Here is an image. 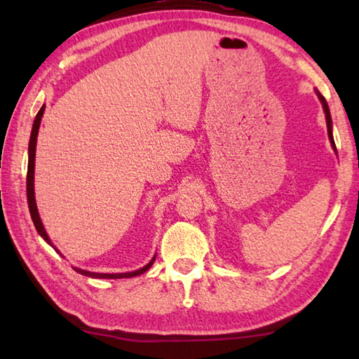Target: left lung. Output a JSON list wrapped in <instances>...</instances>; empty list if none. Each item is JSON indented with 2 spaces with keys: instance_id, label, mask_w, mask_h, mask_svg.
<instances>
[{
  "instance_id": "1",
  "label": "left lung",
  "mask_w": 359,
  "mask_h": 359,
  "mask_svg": "<svg viewBox=\"0 0 359 359\" xmlns=\"http://www.w3.org/2000/svg\"><path fill=\"white\" fill-rule=\"evenodd\" d=\"M318 98L321 101V104H323V111H325V115H326V126H327V136H330V141H331V145L334 147V150H336V144H334V137H332V121H331V114H330V107H327V102L325 100V96L318 93Z\"/></svg>"
}]
</instances>
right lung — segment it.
I'll return each instance as SVG.
<instances>
[{"label":"right lung","mask_w":359,"mask_h":359,"mask_svg":"<svg viewBox=\"0 0 359 359\" xmlns=\"http://www.w3.org/2000/svg\"><path fill=\"white\" fill-rule=\"evenodd\" d=\"M44 109L46 106H42L39 109L38 115H36L34 118V123H33V130H32V136H29V144H28V172H27V198H28V208H29V214H32L33 218V223H34V228L38 231L39 236L42 239H44L48 245H52L50 239H48V236L44 229V224L41 222V217H39V212L38 208H36V199H34V156H36V141H38V131H39V125H41V118H42V114H44ZM53 247V245H52ZM55 248V247H53ZM57 250V248H55ZM58 252V250H57ZM156 257V255H155ZM155 257L151 258V261L149 264H145L144 267L137 271H133V272H121V274H100V272H90V271H83V269H79V267H74V271L79 272V274L82 276H87V277H93V278H128V277H136V276H141L144 274L145 271L150 269V266L154 264Z\"/></svg>","instance_id":"1"}]
</instances>
